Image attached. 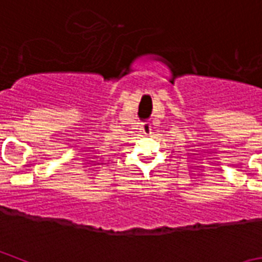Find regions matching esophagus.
I'll return each mask as SVG.
<instances>
[{"mask_svg": "<svg viewBox=\"0 0 262 262\" xmlns=\"http://www.w3.org/2000/svg\"><path fill=\"white\" fill-rule=\"evenodd\" d=\"M140 129H142V133L144 134L145 136H147V135H151L152 128H151V126H149V124H144V126L140 127Z\"/></svg>", "mask_w": 262, "mask_h": 262, "instance_id": "esophagus-1", "label": "esophagus"}]
</instances>
